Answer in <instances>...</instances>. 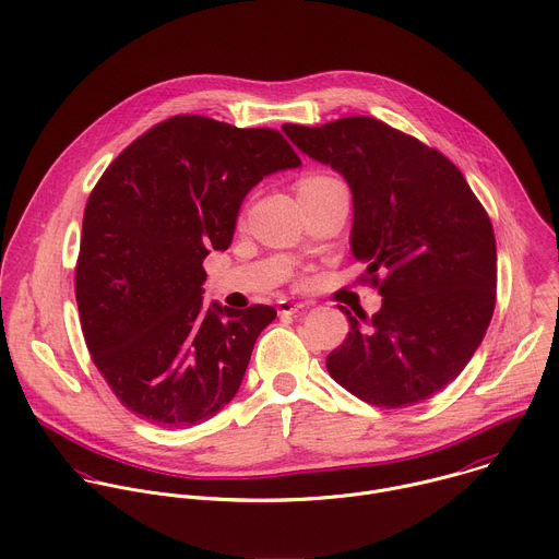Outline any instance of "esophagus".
I'll list each match as a JSON object with an SVG mask.
<instances>
[{
  "label": "esophagus",
  "instance_id": "esophagus-1",
  "mask_svg": "<svg viewBox=\"0 0 559 559\" xmlns=\"http://www.w3.org/2000/svg\"><path fill=\"white\" fill-rule=\"evenodd\" d=\"M305 305L302 302H294V300H281L278 302V313L281 316H292L296 311H300Z\"/></svg>",
  "mask_w": 559,
  "mask_h": 559
}]
</instances>
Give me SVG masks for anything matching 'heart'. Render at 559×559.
<instances>
[{"label": "heart", "instance_id": "b5f03b06", "mask_svg": "<svg viewBox=\"0 0 559 559\" xmlns=\"http://www.w3.org/2000/svg\"><path fill=\"white\" fill-rule=\"evenodd\" d=\"M340 181L331 175H324V173H313V175H307L300 179L298 183V195L300 193H313V191H322V189H331V186H337Z\"/></svg>", "mask_w": 559, "mask_h": 559}]
</instances>
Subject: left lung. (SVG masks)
<instances>
[{
    "label": "left lung",
    "instance_id": "obj_1",
    "mask_svg": "<svg viewBox=\"0 0 559 559\" xmlns=\"http://www.w3.org/2000/svg\"><path fill=\"white\" fill-rule=\"evenodd\" d=\"M283 131L346 179L350 252L384 296L373 318L340 307L350 331L326 357L329 376L370 406L428 400L459 378L493 313L496 237L485 209L443 153L382 120Z\"/></svg>",
    "mask_w": 559,
    "mask_h": 559
}]
</instances>
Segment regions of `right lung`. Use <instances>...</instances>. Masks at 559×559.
<instances>
[{"label": "right lung", "mask_w": 559, "mask_h": 559, "mask_svg": "<svg viewBox=\"0 0 559 559\" xmlns=\"http://www.w3.org/2000/svg\"><path fill=\"white\" fill-rule=\"evenodd\" d=\"M300 166L274 129L173 116L103 173L83 215L76 305L100 376L164 428L215 417L237 395L276 309H204V259L228 250L239 209L272 173Z\"/></svg>", "instance_id": "obj_1"}]
</instances>
